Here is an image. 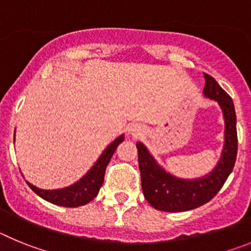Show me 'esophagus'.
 I'll return each mask as SVG.
<instances>
[{
	"label": "esophagus",
	"instance_id": "34e87169",
	"mask_svg": "<svg viewBox=\"0 0 251 251\" xmlns=\"http://www.w3.org/2000/svg\"><path fill=\"white\" fill-rule=\"evenodd\" d=\"M143 133V128L141 127V126H137V124H132L129 127V134L132 137H134V138H137V137H139Z\"/></svg>",
	"mask_w": 251,
	"mask_h": 251
}]
</instances>
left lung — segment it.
<instances>
[{"mask_svg":"<svg viewBox=\"0 0 251 251\" xmlns=\"http://www.w3.org/2000/svg\"><path fill=\"white\" fill-rule=\"evenodd\" d=\"M205 76L203 95L220 105L224 115V147L221 157L210 174L197 178H181L158 165L143 143L137 142L142 190L146 200L161 211L179 212L200 207L214 199L232 172L238 153L236 114L232 99L214 77Z\"/></svg>","mask_w":251,"mask_h":251,"instance_id":"1","label":"left lung"}]
</instances>
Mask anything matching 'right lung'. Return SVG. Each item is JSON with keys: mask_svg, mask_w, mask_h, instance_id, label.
Listing matches in <instances>:
<instances>
[{"mask_svg": "<svg viewBox=\"0 0 251 251\" xmlns=\"http://www.w3.org/2000/svg\"><path fill=\"white\" fill-rule=\"evenodd\" d=\"M123 141L124 134L115 138L103 151V153L100 154L98 161L93 165V167L79 181L68 186V187L57 188V190H44V188L36 187L28 181H26V182L35 194L39 195L44 200L54 203V205L64 206V207H77V206L86 205L98 195L99 190L104 182V174H105L106 166L109 163L110 158L114 154L119 143H122Z\"/></svg>", "mask_w": 251, "mask_h": 251, "instance_id": "1", "label": "right lung"}]
</instances>
